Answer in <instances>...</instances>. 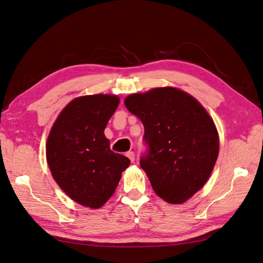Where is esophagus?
Returning <instances> with one entry per match:
<instances>
[{"mask_svg":"<svg viewBox=\"0 0 263 263\" xmlns=\"http://www.w3.org/2000/svg\"><path fill=\"white\" fill-rule=\"evenodd\" d=\"M126 155H127L128 159H129L132 162L135 161V153H134V152H130V151H129V152H128Z\"/></svg>","mask_w":263,"mask_h":263,"instance_id":"1","label":"esophagus"}]
</instances>
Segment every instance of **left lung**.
I'll use <instances>...</instances> for the list:
<instances>
[{
	"instance_id": "left-lung-1",
	"label": "left lung",
	"mask_w": 263,
	"mask_h": 263,
	"mask_svg": "<svg viewBox=\"0 0 263 263\" xmlns=\"http://www.w3.org/2000/svg\"><path fill=\"white\" fill-rule=\"evenodd\" d=\"M126 108L144 126L147 152L141 158L157 195L181 204L210 177L219 153L216 125L197 100L175 87L128 95Z\"/></svg>"
}]
</instances>
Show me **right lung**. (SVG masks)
Listing matches in <instances>:
<instances>
[{
	"mask_svg": "<svg viewBox=\"0 0 263 263\" xmlns=\"http://www.w3.org/2000/svg\"><path fill=\"white\" fill-rule=\"evenodd\" d=\"M119 102L118 96L106 94L74 99L59 115L47 137L46 160L53 178L84 206L104 205L130 164L125 155L111 151L104 135Z\"/></svg>",
	"mask_w": 263,
	"mask_h": 263,
	"instance_id": "add662e5",
	"label": "right lung"
}]
</instances>
